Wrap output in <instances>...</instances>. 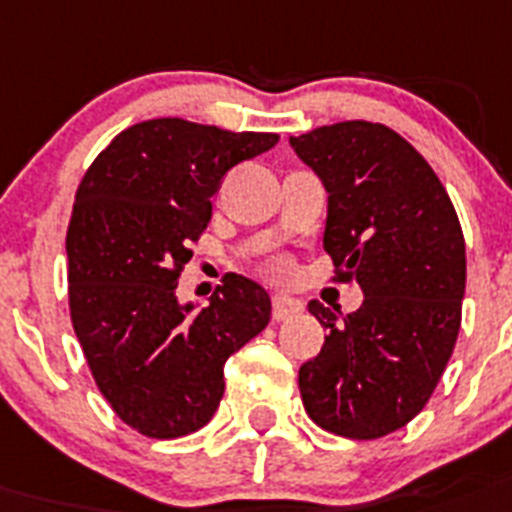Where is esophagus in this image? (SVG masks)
<instances>
[{"label": "esophagus", "mask_w": 512, "mask_h": 512, "mask_svg": "<svg viewBox=\"0 0 512 512\" xmlns=\"http://www.w3.org/2000/svg\"><path fill=\"white\" fill-rule=\"evenodd\" d=\"M296 312H302V302H299V299H294V296L289 294L273 296V320H289Z\"/></svg>", "instance_id": "esophagus-1"}]
</instances>
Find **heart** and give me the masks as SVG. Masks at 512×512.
I'll return each mask as SVG.
<instances>
[{"instance_id":"obj_1","label":"heart","mask_w":512,"mask_h":512,"mask_svg":"<svg viewBox=\"0 0 512 512\" xmlns=\"http://www.w3.org/2000/svg\"><path fill=\"white\" fill-rule=\"evenodd\" d=\"M265 270H268L270 276L283 278V276H286V273H289V260H283V257H276V260H270V263L265 265Z\"/></svg>"}]
</instances>
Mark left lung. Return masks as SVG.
Masks as SVG:
<instances>
[{
  "label": "left lung",
  "mask_w": 512,
  "mask_h": 512,
  "mask_svg": "<svg viewBox=\"0 0 512 512\" xmlns=\"http://www.w3.org/2000/svg\"><path fill=\"white\" fill-rule=\"evenodd\" d=\"M328 190L322 247L336 281L364 291L354 315L309 302L328 330L299 369L309 419L351 440L406 427L435 393L461 330L466 242L424 156L385 124L354 119L291 137Z\"/></svg>",
  "instance_id": "left-lung-1"
}]
</instances>
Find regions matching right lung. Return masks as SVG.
<instances>
[{
    "label": "right lung",
    "instance_id": "1",
    "mask_svg": "<svg viewBox=\"0 0 512 512\" xmlns=\"http://www.w3.org/2000/svg\"><path fill=\"white\" fill-rule=\"evenodd\" d=\"M276 143V132L150 119L119 132L77 187L72 328L111 411L140 435L174 440L205 427L223 398L226 359L268 325L270 296L249 278H223L200 312L174 291L223 176Z\"/></svg>",
    "mask_w": 512,
    "mask_h": 512
}]
</instances>
